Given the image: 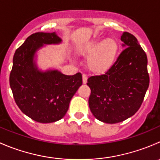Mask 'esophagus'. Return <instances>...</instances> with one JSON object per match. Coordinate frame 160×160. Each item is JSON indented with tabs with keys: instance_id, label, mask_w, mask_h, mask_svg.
I'll list each match as a JSON object with an SVG mask.
<instances>
[{
	"instance_id": "esophagus-1",
	"label": "esophagus",
	"mask_w": 160,
	"mask_h": 160,
	"mask_svg": "<svg viewBox=\"0 0 160 160\" xmlns=\"http://www.w3.org/2000/svg\"><path fill=\"white\" fill-rule=\"evenodd\" d=\"M88 82V76L86 74H83V83H87Z\"/></svg>"
}]
</instances>
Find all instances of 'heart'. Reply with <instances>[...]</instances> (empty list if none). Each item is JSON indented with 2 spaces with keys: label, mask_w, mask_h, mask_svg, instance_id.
<instances>
[{
  "label": "heart",
  "mask_w": 160,
  "mask_h": 160,
  "mask_svg": "<svg viewBox=\"0 0 160 160\" xmlns=\"http://www.w3.org/2000/svg\"><path fill=\"white\" fill-rule=\"evenodd\" d=\"M118 51V43L113 38L94 41L81 49L83 54L89 56L88 59L89 69L98 74L107 72L114 66Z\"/></svg>",
  "instance_id": "obj_1"
}]
</instances>
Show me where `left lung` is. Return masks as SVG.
<instances>
[{
    "mask_svg": "<svg viewBox=\"0 0 160 160\" xmlns=\"http://www.w3.org/2000/svg\"><path fill=\"white\" fill-rule=\"evenodd\" d=\"M125 48L114 66L88 78L89 107L97 119L105 123L123 122L138 111L149 85L147 56L137 38L128 32L121 36Z\"/></svg>",
    "mask_w": 160,
    "mask_h": 160,
    "instance_id": "left-lung-1",
    "label": "left lung"
}]
</instances>
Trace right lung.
<instances>
[{"instance_id": "add662e5", "label": "right lung", "mask_w": 160, "mask_h": 160, "mask_svg": "<svg viewBox=\"0 0 160 160\" xmlns=\"http://www.w3.org/2000/svg\"><path fill=\"white\" fill-rule=\"evenodd\" d=\"M61 42L56 32H36L16 49L13 57L9 81L14 101L24 114L40 123L62 118L83 83L80 72L67 76L56 70H38L34 60L36 52L43 45Z\"/></svg>"}]
</instances>
